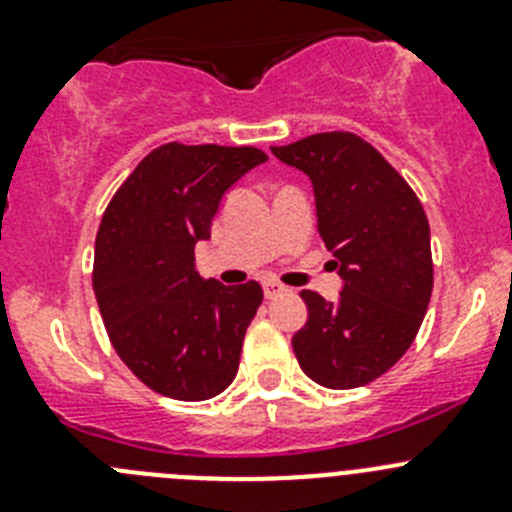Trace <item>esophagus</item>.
Listing matches in <instances>:
<instances>
[{
  "label": "esophagus",
  "instance_id": "1",
  "mask_svg": "<svg viewBox=\"0 0 512 512\" xmlns=\"http://www.w3.org/2000/svg\"><path fill=\"white\" fill-rule=\"evenodd\" d=\"M284 284H279L277 279H266L264 282V295H266V300H274V297H279L284 292Z\"/></svg>",
  "mask_w": 512,
  "mask_h": 512
}]
</instances>
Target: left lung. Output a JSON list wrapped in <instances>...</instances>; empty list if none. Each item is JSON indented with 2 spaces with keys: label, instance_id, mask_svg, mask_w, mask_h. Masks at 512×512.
Segmentation results:
<instances>
[{
  "label": "left lung",
  "instance_id": "8db88e82",
  "mask_svg": "<svg viewBox=\"0 0 512 512\" xmlns=\"http://www.w3.org/2000/svg\"><path fill=\"white\" fill-rule=\"evenodd\" d=\"M310 176L318 230L343 292L302 289L307 323L292 338L302 372L328 390L374 382L405 356L433 292L431 228L418 194L364 138L346 130L271 146Z\"/></svg>",
  "mask_w": 512,
  "mask_h": 512
}]
</instances>
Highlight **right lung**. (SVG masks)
<instances>
[{"instance_id":"add662e5","label":"right lung","mask_w":512,"mask_h":512,"mask_svg":"<svg viewBox=\"0 0 512 512\" xmlns=\"http://www.w3.org/2000/svg\"><path fill=\"white\" fill-rule=\"evenodd\" d=\"M253 146L166 143L120 184L94 243L92 287L112 348L153 392L210 400L235 379L259 282H202L194 243L223 194L266 161Z\"/></svg>"}]
</instances>
